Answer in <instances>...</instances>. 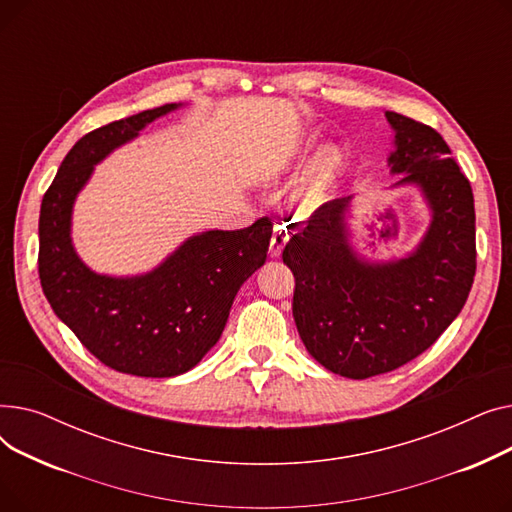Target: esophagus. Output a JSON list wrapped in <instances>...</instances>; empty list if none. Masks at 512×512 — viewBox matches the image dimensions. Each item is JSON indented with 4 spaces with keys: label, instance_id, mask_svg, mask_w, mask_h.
<instances>
[{
    "label": "esophagus",
    "instance_id": "1",
    "mask_svg": "<svg viewBox=\"0 0 512 512\" xmlns=\"http://www.w3.org/2000/svg\"><path fill=\"white\" fill-rule=\"evenodd\" d=\"M288 230L286 228H276L274 230V236H272V247H270V251H272V257H280V253H282V249H284V245L288 242Z\"/></svg>",
    "mask_w": 512,
    "mask_h": 512
}]
</instances>
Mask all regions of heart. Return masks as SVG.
Masks as SVG:
<instances>
[{
    "label": "heart",
    "instance_id": "b5f03b06",
    "mask_svg": "<svg viewBox=\"0 0 512 512\" xmlns=\"http://www.w3.org/2000/svg\"><path fill=\"white\" fill-rule=\"evenodd\" d=\"M311 149H313L311 141L294 143L292 147H288L278 157V166L282 170H286V168H290L294 164H299V161H303L309 155ZM340 170H342V155H340V151H336L332 147L319 151L317 157L313 159V164L309 166L305 178L297 186V199L301 203H305V205H317L319 201H324V197L328 195L332 184L336 182Z\"/></svg>",
    "mask_w": 512,
    "mask_h": 512
}]
</instances>
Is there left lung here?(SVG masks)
I'll return each mask as SVG.
<instances>
[{"mask_svg": "<svg viewBox=\"0 0 512 512\" xmlns=\"http://www.w3.org/2000/svg\"><path fill=\"white\" fill-rule=\"evenodd\" d=\"M386 118L396 130L390 170L407 172L400 182L419 184L434 211L419 249L386 265L357 259L342 199L321 205L282 253L303 344L351 380L394 371L427 351L461 313L477 265L473 191L442 134L396 112Z\"/></svg>", "mask_w": 512, "mask_h": 512, "instance_id": "left-lung-1", "label": "left lung"}]
</instances>
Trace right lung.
<instances>
[{
  "instance_id": "add662e5",
  "label": "right lung",
  "mask_w": 512,
  "mask_h": 512,
  "mask_svg": "<svg viewBox=\"0 0 512 512\" xmlns=\"http://www.w3.org/2000/svg\"><path fill=\"white\" fill-rule=\"evenodd\" d=\"M176 107L166 103L85 134L64 157L39 215V280L53 313L103 365L141 378H172L205 357L238 288L265 263L274 230L270 218H259L242 230L193 236L141 278L97 276L76 257L70 213L93 166Z\"/></svg>"
}]
</instances>
